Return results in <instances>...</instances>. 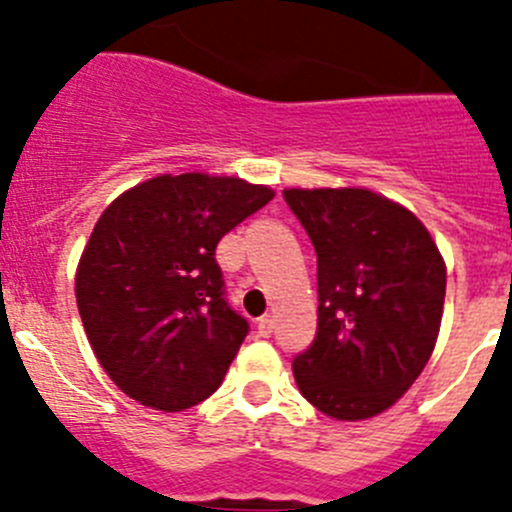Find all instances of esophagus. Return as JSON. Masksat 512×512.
<instances>
[{
  "label": "esophagus",
  "mask_w": 512,
  "mask_h": 512,
  "mask_svg": "<svg viewBox=\"0 0 512 512\" xmlns=\"http://www.w3.org/2000/svg\"><path fill=\"white\" fill-rule=\"evenodd\" d=\"M273 329H275V321L270 319V316H262V319L257 321V334L260 336H270L273 334Z\"/></svg>",
  "instance_id": "esophagus-1"
}]
</instances>
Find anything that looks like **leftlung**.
I'll return each instance as SVG.
<instances>
[{
	"mask_svg": "<svg viewBox=\"0 0 512 512\" xmlns=\"http://www.w3.org/2000/svg\"><path fill=\"white\" fill-rule=\"evenodd\" d=\"M316 250L319 329L293 359L303 398L367 421L408 393L439 339L446 265L413 211L370 188H285Z\"/></svg>",
	"mask_w": 512,
	"mask_h": 512,
	"instance_id": "left-lung-1",
	"label": "left lung"
}]
</instances>
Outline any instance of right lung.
Segmentation results:
<instances>
[{
  "mask_svg": "<svg viewBox=\"0 0 512 512\" xmlns=\"http://www.w3.org/2000/svg\"><path fill=\"white\" fill-rule=\"evenodd\" d=\"M273 196L237 176L163 173L101 211L76 267V303L124 395L178 413L222 385L250 326L224 301L214 252Z\"/></svg>",
  "mask_w": 512,
  "mask_h": 512,
  "instance_id": "add662e5",
  "label": "right lung"
}]
</instances>
